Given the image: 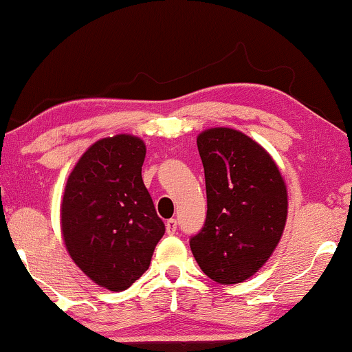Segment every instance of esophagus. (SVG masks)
<instances>
[{"instance_id":"1","label":"esophagus","mask_w":352,"mask_h":352,"mask_svg":"<svg viewBox=\"0 0 352 352\" xmlns=\"http://www.w3.org/2000/svg\"><path fill=\"white\" fill-rule=\"evenodd\" d=\"M176 230H177V221L176 219H169V221L166 222V232L168 234H176Z\"/></svg>"}]
</instances>
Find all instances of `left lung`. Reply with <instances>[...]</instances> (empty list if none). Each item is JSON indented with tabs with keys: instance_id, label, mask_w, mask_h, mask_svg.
Returning <instances> with one entry per match:
<instances>
[{
	"instance_id": "obj_1",
	"label": "left lung",
	"mask_w": 352,
	"mask_h": 352,
	"mask_svg": "<svg viewBox=\"0 0 352 352\" xmlns=\"http://www.w3.org/2000/svg\"><path fill=\"white\" fill-rule=\"evenodd\" d=\"M208 216L189 245L201 270L222 285L241 283L274 254L288 214L287 186L272 156L232 128L197 136Z\"/></svg>"
}]
</instances>
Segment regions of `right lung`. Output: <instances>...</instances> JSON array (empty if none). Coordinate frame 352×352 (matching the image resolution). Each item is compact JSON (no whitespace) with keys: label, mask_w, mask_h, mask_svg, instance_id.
I'll return each mask as SVG.
<instances>
[{"label":"right lung","mask_w":352,"mask_h":352,"mask_svg":"<svg viewBox=\"0 0 352 352\" xmlns=\"http://www.w3.org/2000/svg\"><path fill=\"white\" fill-rule=\"evenodd\" d=\"M143 140H98L77 161L65 184L60 226L76 265L110 292L131 287L150 267L163 221L144 188Z\"/></svg>","instance_id":"right-lung-1"}]
</instances>
